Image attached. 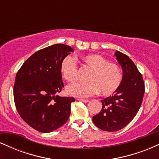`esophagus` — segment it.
Returning <instances> with one entry per match:
<instances>
[{
    "label": "esophagus",
    "mask_w": 159,
    "mask_h": 159,
    "mask_svg": "<svg viewBox=\"0 0 159 159\" xmlns=\"http://www.w3.org/2000/svg\"><path fill=\"white\" fill-rule=\"evenodd\" d=\"M78 101L83 102H88L89 99H85V98H78Z\"/></svg>",
    "instance_id": "esophagus-1"
}]
</instances>
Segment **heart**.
<instances>
[{"mask_svg": "<svg viewBox=\"0 0 159 159\" xmlns=\"http://www.w3.org/2000/svg\"><path fill=\"white\" fill-rule=\"evenodd\" d=\"M92 71L89 74L88 82H75L67 86L66 93L76 97H89L101 91L103 96H110L119 89L123 81V73L120 66L97 54L81 57ZM60 72L64 79L69 82L75 81L78 63L72 55L65 56L60 63Z\"/></svg>", "mask_w": 159, "mask_h": 159, "instance_id": "obj_1", "label": "heart"}]
</instances>
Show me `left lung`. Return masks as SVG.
I'll list each match as a JSON object with an SVG mask.
<instances>
[{"mask_svg":"<svg viewBox=\"0 0 159 159\" xmlns=\"http://www.w3.org/2000/svg\"><path fill=\"white\" fill-rule=\"evenodd\" d=\"M123 70L121 85L114 95L102 100V108L93 116L98 129L106 132H116L132 122L143 102L145 86L142 75L133 61L123 53H115Z\"/></svg>","mask_w":159,"mask_h":159,"instance_id":"obj_1","label":"left lung"}]
</instances>
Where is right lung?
Segmentation results:
<instances>
[{
	"label": "right lung",
	"mask_w": 159,
	"mask_h": 159,
	"mask_svg": "<svg viewBox=\"0 0 159 159\" xmlns=\"http://www.w3.org/2000/svg\"><path fill=\"white\" fill-rule=\"evenodd\" d=\"M71 52L73 49L63 44L46 47L30 56L16 74V107L24 121L38 132H52L69 119L75 98L56 94L64 87L60 63Z\"/></svg>",
	"instance_id": "obj_1"
}]
</instances>
